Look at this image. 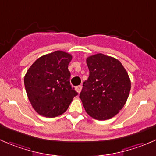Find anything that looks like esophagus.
Returning a JSON list of instances; mask_svg holds the SVG:
<instances>
[{"mask_svg": "<svg viewBox=\"0 0 156 156\" xmlns=\"http://www.w3.org/2000/svg\"><path fill=\"white\" fill-rule=\"evenodd\" d=\"M81 89H82V86L81 85H78V86H77V87H75V90H76L78 94L81 92Z\"/></svg>", "mask_w": 156, "mask_h": 156, "instance_id": "obj_1", "label": "esophagus"}]
</instances>
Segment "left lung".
I'll use <instances>...</instances> for the list:
<instances>
[{
	"label": "left lung",
	"instance_id": "8db88e82",
	"mask_svg": "<svg viewBox=\"0 0 156 156\" xmlns=\"http://www.w3.org/2000/svg\"><path fill=\"white\" fill-rule=\"evenodd\" d=\"M89 78L80 93L82 104L90 117L107 120L125 106L130 90V81L120 61L103 53L87 58Z\"/></svg>",
	"mask_w": 156,
	"mask_h": 156
}]
</instances>
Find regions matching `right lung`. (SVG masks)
I'll use <instances>...</instances> for the list:
<instances>
[{
  "label": "right lung",
  "instance_id": "obj_1",
  "mask_svg": "<svg viewBox=\"0 0 156 156\" xmlns=\"http://www.w3.org/2000/svg\"><path fill=\"white\" fill-rule=\"evenodd\" d=\"M72 55L57 50L44 55L30 66L24 84L31 106L39 115L53 118L69 108L78 93L70 84Z\"/></svg>",
  "mask_w": 156,
  "mask_h": 156
}]
</instances>
